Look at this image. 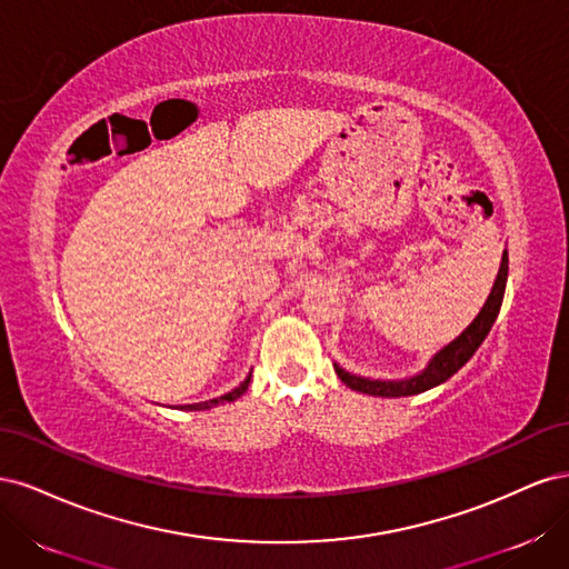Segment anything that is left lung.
<instances>
[{
    "label": "left lung",
    "mask_w": 569,
    "mask_h": 569,
    "mask_svg": "<svg viewBox=\"0 0 569 569\" xmlns=\"http://www.w3.org/2000/svg\"><path fill=\"white\" fill-rule=\"evenodd\" d=\"M506 280H508V251H503V261H501V268H498V278H496L491 295H489L485 308L479 311V316L472 320L468 330H465L458 339H453L449 343V347L441 349L432 358V363L425 368V372L416 375L412 380H401V382L363 380V377H356V375L343 372L341 368H335L339 380L356 391L372 393V396H412V393H420V391H427V389L446 382L453 372H458L465 363H468L479 343L485 341V337L489 335L498 311H501Z\"/></svg>",
    "instance_id": "left-lung-1"
}]
</instances>
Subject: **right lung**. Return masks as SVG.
<instances>
[{
    "mask_svg": "<svg viewBox=\"0 0 569 569\" xmlns=\"http://www.w3.org/2000/svg\"><path fill=\"white\" fill-rule=\"evenodd\" d=\"M249 382H251V375L247 377V380L239 385L237 389H232L230 393H226V396H218V399H211V401H201V403H192V406H184L187 410H206V408H213V406H220V403H230V401H234V399H239V396H242L244 391H247V387H249Z\"/></svg>",
    "mask_w": 569,
    "mask_h": 569,
    "instance_id": "obj_1",
    "label": "right lung"
}]
</instances>
